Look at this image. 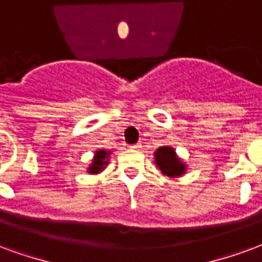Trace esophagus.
<instances>
[{
	"label": "esophagus",
	"mask_w": 262,
	"mask_h": 262,
	"mask_svg": "<svg viewBox=\"0 0 262 262\" xmlns=\"http://www.w3.org/2000/svg\"><path fill=\"white\" fill-rule=\"evenodd\" d=\"M130 148H133V150H140V148H141V143H136V144H132Z\"/></svg>",
	"instance_id": "1"
}]
</instances>
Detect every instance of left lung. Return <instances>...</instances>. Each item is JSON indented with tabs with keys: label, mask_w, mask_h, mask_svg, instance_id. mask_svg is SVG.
Wrapping results in <instances>:
<instances>
[{
	"label": "left lung",
	"mask_w": 262,
	"mask_h": 262,
	"mask_svg": "<svg viewBox=\"0 0 262 262\" xmlns=\"http://www.w3.org/2000/svg\"><path fill=\"white\" fill-rule=\"evenodd\" d=\"M156 162L162 173L168 176H179L185 173V165L176 157L170 147H160L156 152Z\"/></svg>",
	"instance_id": "left-lung-1"
}]
</instances>
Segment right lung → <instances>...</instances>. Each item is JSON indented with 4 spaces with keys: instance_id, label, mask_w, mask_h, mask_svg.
I'll list each match as a JSON object with an SVG mask.
<instances>
[{
    "instance_id": "add662e5",
    "label": "right lung",
    "mask_w": 262,
    "mask_h": 262,
    "mask_svg": "<svg viewBox=\"0 0 262 262\" xmlns=\"http://www.w3.org/2000/svg\"><path fill=\"white\" fill-rule=\"evenodd\" d=\"M106 157H108V152H106L105 150L97 151L96 157H94V161H93V165L89 168L90 173H98V172L104 168V165L108 164L105 161Z\"/></svg>"
}]
</instances>
